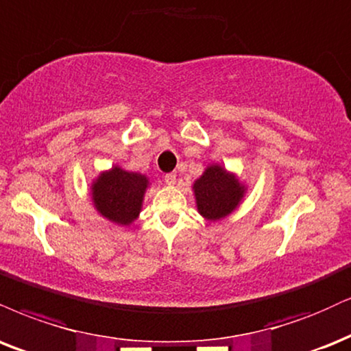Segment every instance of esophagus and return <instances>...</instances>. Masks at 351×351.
Wrapping results in <instances>:
<instances>
[{"mask_svg": "<svg viewBox=\"0 0 351 351\" xmlns=\"http://www.w3.org/2000/svg\"><path fill=\"white\" fill-rule=\"evenodd\" d=\"M165 181H167V184L173 186V184L176 183V173H167V175H165Z\"/></svg>", "mask_w": 351, "mask_h": 351, "instance_id": "obj_1", "label": "esophagus"}]
</instances>
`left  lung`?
Instances as JSON below:
<instances>
[{
	"mask_svg": "<svg viewBox=\"0 0 351 351\" xmlns=\"http://www.w3.org/2000/svg\"><path fill=\"white\" fill-rule=\"evenodd\" d=\"M247 189V183L240 181L237 173L221 163H210L193 183L197 213L208 222L222 221L239 209Z\"/></svg>",
	"mask_w": 351,
	"mask_h": 351,
	"instance_id": "1",
	"label": "left lung"
}]
</instances>
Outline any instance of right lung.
<instances>
[{
	"mask_svg": "<svg viewBox=\"0 0 351 351\" xmlns=\"http://www.w3.org/2000/svg\"><path fill=\"white\" fill-rule=\"evenodd\" d=\"M150 184L147 175L125 170L119 163L112 165L91 181L93 208L101 217L116 226H132L141 216L143 197Z\"/></svg>",
	"mask_w": 351,
	"mask_h": 351,
	"instance_id": "obj_1",
	"label": "right lung"
}]
</instances>
